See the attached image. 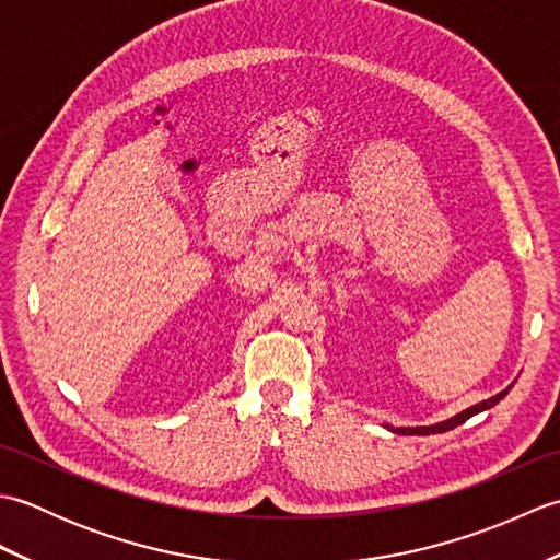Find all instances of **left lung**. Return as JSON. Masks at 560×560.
I'll return each mask as SVG.
<instances>
[{
    "instance_id": "left-lung-1",
    "label": "left lung",
    "mask_w": 560,
    "mask_h": 560,
    "mask_svg": "<svg viewBox=\"0 0 560 560\" xmlns=\"http://www.w3.org/2000/svg\"><path fill=\"white\" fill-rule=\"evenodd\" d=\"M508 392H510V387L503 389V392H498L495 397L486 399V401H481V404H474V407L464 409V411L457 413V416H452V419L433 423V425H413V428H392V425H385V428H389V431L397 433V435H433V433H445V431H452V428H457L459 423H464L467 419H471V416H477V413H481V411H486V409L495 407V404L501 401V399L508 395Z\"/></svg>"
}]
</instances>
